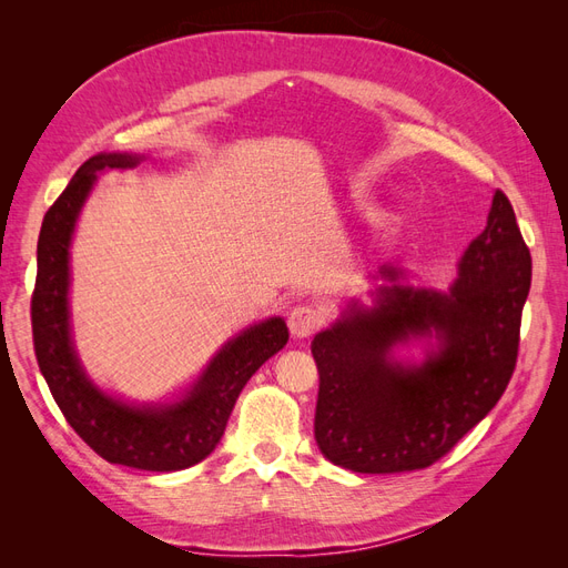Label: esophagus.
<instances>
[{"mask_svg": "<svg viewBox=\"0 0 568 568\" xmlns=\"http://www.w3.org/2000/svg\"><path fill=\"white\" fill-rule=\"evenodd\" d=\"M322 322H324V311L317 305H311V303L296 305L294 311L288 313V329L296 338L313 336L320 329Z\"/></svg>", "mask_w": 568, "mask_h": 568, "instance_id": "34e87169", "label": "esophagus"}]
</instances>
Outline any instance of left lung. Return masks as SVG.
<instances>
[{
  "instance_id": "1",
  "label": "left lung",
  "mask_w": 568,
  "mask_h": 568,
  "mask_svg": "<svg viewBox=\"0 0 568 568\" xmlns=\"http://www.w3.org/2000/svg\"><path fill=\"white\" fill-rule=\"evenodd\" d=\"M382 277L390 286L376 288L374 307L353 303L313 341L315 440L326 459L357 474L432 467L503 398L517 367L530 251L497 189L448 294L403 286L395 267H382ZM432 333L439 348L422 366L389 359L393 345Z\"/></svg>"
}]
</instances>
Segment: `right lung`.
<instances>
[{"mask_svg":"<svg viewBox=\"0 0 568 568\" xmlns=\"http://www.w3.org/2000/svg\"><path fill=\"white\" fill-rule=\"evenodd\" d=\"M136 153H97L84 161L42 220L38 280L30 301L32 343L44 382L65 422L111 464L144 471H180L209 457L225 434L232 407L265 359L280 353L288 329L282 317L248 326L227 341L180 403L130 405L99 390L84 374L71 338L68 286L71 239L97 173L134 168Z\"/></svg>","mask_w":568,"mask_h":568,"instance_id":"add662e5","label":"right lung"}]
</instances>
